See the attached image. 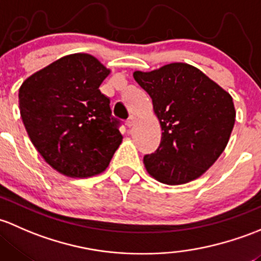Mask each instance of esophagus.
Masks as SVG:
<instances>
[{
  "label": "esophagus",
  "instance_id": "34e87169",
  "mask_svg": "<svg viewBox=\"0 0 261 261\" xmlns=\"http://www.w3.org/2000/svg\"><path fill=\"white\" fill-rule=\"evenodd\" d=\"M134 123H136V117H134V115H130V117L127 119V127L129 128L133 127Z\"/></svg>",
  "mask_w": 261,
  "mask_h": 261
}]
</instances>
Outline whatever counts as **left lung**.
<instances>
[{
	"mask_svg": "<svg viewBox=\"0 0 261 261\" xmlns=\"http://www.w3.org/2000/svg\"><path fill=\"white\" fill-rule=\"evenodd\" d=\"M133 76L152 98L163 130L157 150L143 158L148 173L166 185L187 184L205 173L224 152L235 124L230 94L184 63Z\"/></svg>",
	"mask_w": 261,
	"mask_h": 261,
	"instance_id": "obj_1",
	"label": "left lung"
}]
</instances>
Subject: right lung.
Instances as JSON below:
<instances>
[{"label":"right lung","instance_id":"obj_1","mask_svg":"<svg viewBox=\"0 0 261 261\" xmlns=\"http://www.w3.org/2000/svg\"><path fill=\"white\" fill-rule=\"evenodd\" d=\"M109 70L88 54L54 61L23 82L18 103L37 152L69 177L101 173L122 143L120 120L99 87Z\"/></svg>","mask_w":261,"mask_h":261}]
</instances>
